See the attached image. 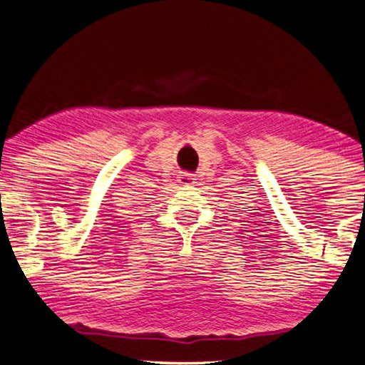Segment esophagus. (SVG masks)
<instances>
[{"instance_id": "esophagus-1", "label": "esophagus", "mask_w": 365, "mask_h": 365, "mask_svg": "<svg viewBox=\"0 0 365 365\" xmlns=\"http://www.w3.org/2000/svg\"><path fill=\"white\" fill-rule=\"evenodd\" d=\"M193 180H195V178L188 175V174H183V175L178 177V183H180V185H191V183H193Z\"/></svg>"}]
</instances>
